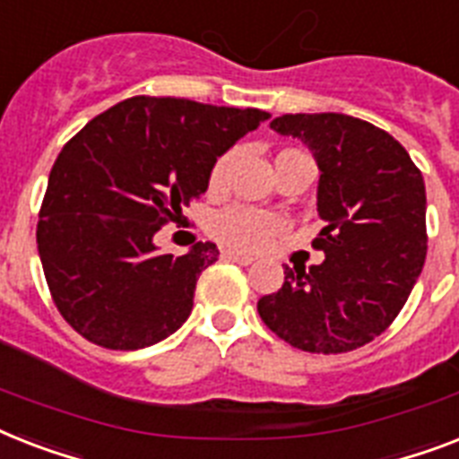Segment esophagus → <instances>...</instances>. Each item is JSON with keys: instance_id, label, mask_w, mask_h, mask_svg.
Masks as SVG:
<instances>
[{"instance_id": "obj_1", "label": "esophagus", "mask_w": 459, "mask_h": 459, "mask_svg": "<svg viewBox=\"0 0 459 459\" xmlns=\"http://www.w3.org/2000/svg\"><path fill=\"white\" fill-rule=\"evenodd\" d=\"M223 256H226L229 262L240 264V266H247V264L255 262V256L245 255V252H236V249H226V252H223Z\"/></svg>"}]
</instances>
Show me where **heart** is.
Here are the masks:
<instances>
[{
	"instance_id": "obj_1",
	"label": "heart",
	"mask_w": 459,
	"mask_h": 459,
	"mask_svg": "<svg viewBox=\"0 0 459 459\" xmlns=\"http://www.w3.org/2000/svg\"><path fill=\"white\" fill-rule=\"evenodd\" d=\"M226 165H229V155L217 160V165L212 167L210 186L219 188L226 177ZM285 229V221L281 217H275L271 212L255 210V207H245V204H236L229 210L217 212L212 217L210 230L212 236L219 238L221 242L230 245V247L240 249H259L264 247L273 236H278Z\"/></svg>"
}]
</instances>
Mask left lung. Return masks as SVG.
<instances>
[{"instance_id":"8db88e82","label":"left lung","mask_w":459,"mask_h":459,"mask_svg":"<svg viewBox=\"0 0 459 459\" xmlns=\"http://www.w3.org/2000/svg\"><path fill=\"white\" fill-rule=\"evenodd\" d=\"M281 136L308 145L320 169L316 247L325 262L285 266L259 316L290 346L344 353L385 333L408 301L427 256L422 171L385 129L342 113L282 115Z\"/></svg>"}]
</instances>
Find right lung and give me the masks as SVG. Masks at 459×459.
Segmentation results:
<instances>
[{
  "instance_id": "1",
  "label": "right lung",
  "mask_w": 459,
  "mask_h": 459,
  "mask_svg": "<svg viewBox=\"0 0 459 459\" xmlns=\"http://www.w3.org/2000/svg\"><path fill=\"white\" fill-rule=\"evenodd\" d=\"M256 108L134 96L96 115L48 174L37 249L56 307L84 339L134 351L177 333L214 242L160 255L167 221L210 186L217 158L268 120Z\"/></svg>"
}]
</instances>
